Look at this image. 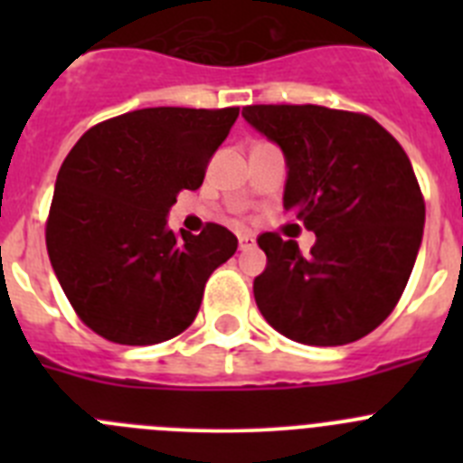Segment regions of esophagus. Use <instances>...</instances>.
I'll use <instances>...</instances> for the list:
<instances>
[{"label":"esophagus","mask_w":463,"mask_h":463,"mask_svg":"<svg viewBox=\"0 0 463 463\" xmlns=\"http://www.w3.org/2000/svg\"><path fill=\"white\" fill-rule=\"evenodd\" d=\"M255 245V239H252V234H239V248L241 250H248V248H252Z\"/></svg>","instance_id":"1"}]
</instances>
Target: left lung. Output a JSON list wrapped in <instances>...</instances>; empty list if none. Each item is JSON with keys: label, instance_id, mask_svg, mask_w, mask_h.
Here are the masks:
<instances>
[{"label": "left lung", "instance_id": "obj_1", "mask_svg": "<svg viewBox=\"0 0 463 463\" xmlns=\"http://www.w3.org/2000/svg\"><path fill=\"white\" fill-rule=\"evenodd\" d=\"M243 118L282 148V206L317 236L310 255L276 232L257 239L267 252L257 308L297 343L359 341L399 304L422 243L424 196L406 150L353 110L255 104Z\"/></svg>", "mask_w": 463, "mask_h": 463}]
</instances>
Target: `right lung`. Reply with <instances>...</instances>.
I'll return each instance as SVG.
<instances>
[{"label": "right lung", "instance_id": "1", "mask_svg": "<svg viewBox=\"0 0 463 463\" xmlns=\"http://www.w3.org/2000/svg\"><path fill=\"white\" fill-rule=\"evenodd\" d=\"M239 109L157 106L110 118L60 166L46 220L52 271L80 320L120 345H153L194 322L236 236L208 222L174 234L166 213L196 190Z\"/></svg>", "mask_w": 463, "mask_h": 463}]
</instances>
